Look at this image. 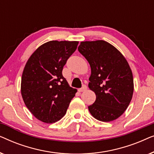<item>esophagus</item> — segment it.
<instances>
[{
	"instance_id": "34e87169",
	"label": "esophagus",
	"mask_w": 154,
	"mask_h": 154,
	"mask_svg": "<svg viewBox=\"0 0 154 154\" xmlns=\"http://www.w3.org/2000/svg\"><path fill=\"white\" fill-rule=\"evenodd\" d=\"M86 90H87V86L84 85H83V87H82L81 88H79V89L78 90H79V92H82L85 91Z\"/></svg>"
}]
</instances>
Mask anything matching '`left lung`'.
<instances>
[{
	"label": "left lung",
	"mask_w": 154,
	"mask_h": 154,
	"mask_svg": "<svg viewBox=\"0 0 154 154\" xmlns=\"http://www.w3.org/2000/svg\"><path fill=\"white\" fill-rule=\"evenodd\" d=\"M78 49L91 68L88 87L96 100L88 106L90 113L98 121H114L125 112L133 94V75L128 61L102 40L81 42Z\"/></svg>",
	"instance_id": "8db88e82"
}]
</instances>
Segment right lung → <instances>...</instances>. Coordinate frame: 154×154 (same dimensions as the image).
Here are the masks:
<instances>
[{"label": "right lung", "mask_w": 154, "mask_h": 154, "mask_svg": "<svg viewBox=\"0 0 154 154\" xmlns=\"http://www.w3.org/2000/svg\"><path fill=\"white\" fill-rule=\"evenodd\" d=\"M78 44L79 41H48L39 46L26 63L21 94L30 112L43 123L60 121L76 93L63 77L62 69Z\"/></svg>", "instance_id": "1"}]
</instances>
